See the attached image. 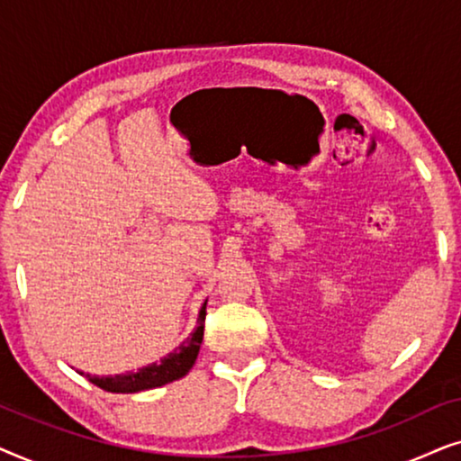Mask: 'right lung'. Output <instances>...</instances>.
Returning a JSON list of instances; mask_svg holds the SVG:
<instances>
[{"mask_svg":"<svg viewBox=\"0 0 461 461\" xmlns=\"http://www.w3.org/2000/svg\"><path fill=\"white\" fill-rule=\"evenodd\" d=\"M205 306H207V300L203 302V306H201L197 330L191 333V338H186L178 348L163 357L159 363H150L147 367H140L138 371H128V374H119V375H106V377H98L90 374H81V375H86L87 380L96 384L98 388L106 390V393H122V394L159 388L163 384L180 380V377H185L188 371H191L194 361H197L201 342H203Z\"/></svg>","mask_w":461,"mask_h":461,"instance_id":"obj_1","label":"right lung"}]
</instances>
